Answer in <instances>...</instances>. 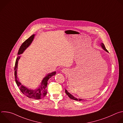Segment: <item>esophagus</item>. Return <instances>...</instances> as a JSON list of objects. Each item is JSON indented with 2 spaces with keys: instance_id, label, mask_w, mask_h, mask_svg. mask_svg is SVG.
<instances>
[{
  "instance_id": "esophagus-1",
  "label": "esophagus",
  "mask_w": 123,
  "mask_h": 123,
  "mask_svg": "<svg viewBox=\"0 0 123 123\" xmlns=\"http://www.w3.org/2000/svg\"><path fill=\"white\" fill-rule=\"evenodd\" d=\"M62 73H67V72H68V70H67L66 68H63V69L62 70Z\"/></svg>"
}]
</instances>
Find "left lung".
I'll return each instance as SVG.
<instances>
[{
  "instance_id": "left-lung-1",
  "label": "left lung",
  "mask_w": 123,
  "mask_h": 123,
  "mask_svg": "<svg viewBox=\"0 0 123 123\" xmlns=\"http://www.w3.org/2000/svg\"><path fill=\"white\" fill-rule=\"evenodd\" d=\"M101 46H102V47L103 48V49L105 50H106V51H107V52H109L108 51V50L106 49V48H105V45H104V44H103V43H102L101 44ZM65 92H66V93L67 94V95L71 99H73V100H76V101H81V100H82V99H77V98H76L75 97H74V96H73L71 94H70L66 90H65Z\"/></svg>"
}]
</instances>
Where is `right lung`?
Here are the masks:
<instances>
[{
	"mask_svg": "<svg viewBox=\"0 0 123 123\" xmlns=\"http://www.w3.org/2000/svg\"><path fill=\"white\" fill-rule=\"evenodd\" d=\"M34 37V34H32V36H31L28 39H27L22 43V44L21 45L19 49L17 55H19L23 53L24 51L26 49H27L32 42L33 39ZM19 58H20V56H19L16 58L14 68L15 81L17 86H18V87H19V89L21 91V92L25 95H26L27 97L29 98L34 99H40L42 98L47 94V90L46 89H47V86L48 85V81L50 77H51L52 76L55 75L56 74V72H52L51 73L48 74L44 78V79L41 82V86L37 89H36L35 90L28 89L26 86L22 85L17 78V63H18V61L19 59Z\"/></svg>",
	"mask_w": 123,
	"mask_h": 123,
	"instance_id": "1",
	"label": "right lung"
}]
</instances>
